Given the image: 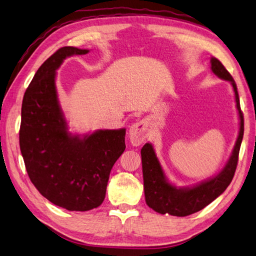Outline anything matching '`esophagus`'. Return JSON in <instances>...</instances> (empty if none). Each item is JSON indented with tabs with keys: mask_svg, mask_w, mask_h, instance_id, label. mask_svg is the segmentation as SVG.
I'll return each mask as SVG.
<instances>
[{
	"mask_svg": "<svg viewBox=\"0 0 256 256\" xmlns=\"http://www.w3.org/2000/svg\"><path fill=\"white\" fill-rule=\"evenodd\" d=\"M148 124L144 120L142 121H138L136 123L132 124V126L130 128V140L134 146H140L142 143H144L146 138L148 136Z\"/></svg>",
	"mask_w": 256,
	"mask_h": 256,
	"instance_id": "1",
	"label": "esophagus"
}]
</instances>
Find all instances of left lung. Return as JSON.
Instances as JSON below:
<instances>
[{
  "mask_svg": "<svg viewBox=\"0 0 256 256\" xmlns=\"http://www.w3.org/2000/svg\"><path fill=\"white\" fill-rule=\"evenodd\" d=\"M211 70L219 78L230 81L234 90L236 108L238 116H240V132H238L234 148L226 165L216 177L192 188H176L167 182L153 146L150 143H146L140 150L145 201L150 208L158 214L186 216L198 212L211 204L216 198H218L229 186L234 176L238 160V152H240L244 133V118L240 106V99H238L234 79L216 58H211Z\"/></svg>",
  "mask_w": 256,
  "mask_h": 256,
  "instance_id": "obj_1",
  "label": "left lung"
}]
</instances>
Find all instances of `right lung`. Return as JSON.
Returning a JSON list of instances; mask_svg holds the SVG:
<instances>
[{
    "label": "right lung",
    "instance_id": "1",
    "mask_svg": "<svg viewBox=\"0 0 256 256\" xmlns=\"http://www.w3.org/2000/svg\"><path fill=\"white\" fill-rule=\"evenodd\" d=\"M88 50L62 47L37 70L22 103L20 148L32 184L54 204L88 211L106 198L108 176L125 150V128L80 138L68 132L55 84L56 69Z\"/></svg>",
    "mask_w": 256,
    "mask_h": 256
}]
</instances>
